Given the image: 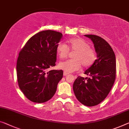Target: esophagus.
I'll return each instance as SVG.
<instances>
[{
	"label": "esophagus",
	"mask_w": 129,
	"mask_h": 129,
	"mask_svg": "<svg viewBox=\"0 0 129 129\" xmlns=\"http://www.w3.org/2000/svg\"><path fill=\"white\" fill-rule=\"evenodd\" d=\"M68 74H69V73L65 72V71H64V73H63V76H67Z\"/></svg>",
	"instance_id": "obj_1"
}]
</instances>
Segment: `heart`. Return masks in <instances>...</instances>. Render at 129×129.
I'll use <instances>...</instances> for the list:
<instances>
[{"mask_svg": "<svg viewBox=\"0 0 129 129\" xmlns=\"http://www.w3.org/2000/svg\"><path fill=\"white\" fill-rule=\"evenodd\" d=\"M68 47L63 43H59L56 50L60 59L66 58L69 53V49L75 51L72 55V59H69L59 64V67L66 73H71L78 70L81 65L86 68L92 66L96 59V53L84 39L73 38L69 40Z\"/></svg>", "mask_w": 129, "mask_h": 129, "instance_id": "1", "label": "heart"}]
</instances>
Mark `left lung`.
I'll return each mask as SVG.
<instances>
[{
    "label": "left lung",
    "instance_id": "8db88e82",
    "mask_svg": "<svg viewBox=\"0 0 129 129\" xmlns=\"http://www.w3.org/2000/svg\"><path fill=\"white\" fill-rule=\"evenodd\" d=\"M94 44L98 58L84 74L90 78L79 76L73 84V91L81 103L92 107L107 98L116 78V58L110 44L96 35H85Z\"/></svg>",
    "mask_w": 129,
    "mask_h": 129
}]
</instances>
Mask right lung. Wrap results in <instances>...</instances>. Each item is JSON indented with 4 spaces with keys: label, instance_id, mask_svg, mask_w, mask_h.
Listing matches in <instances>:
<instances>
[{
    "label": "right lung",
    "instance_id": "obj_1",
    "mask_svg": "<svg viewBox=\"0 0 129 129\" xmlns=\"http://www.w3.org/2000/svg\"><path fill=\"white\" fill-rule=\"evenodd\" d=\"M63 35L47 30L29 39L19 53L17 63V80L23 94L31 102H46L52 98L62 80V70H47L55 66L56 47Z\"/></svg>",
    "mask_w": 129,
    "mask_h": 129
}]
</instances>
